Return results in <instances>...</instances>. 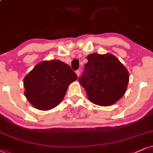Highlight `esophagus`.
Wrapping results in <instances>:
<instances>
[{
    "label": "esophagus",
    "instance_id": "1",
    "mask_svg": "<svg viewBox=\"0 0 153 153\" xmlns=\"http://www.w3.org/2000/svg\"><path fill=\"white\" fill-rule=\"evenodd\" d=\"M76 74L77 76H79V75H80V71H79V70H76Z\"/></svg>",
    "mask_w": 153,
    "mask_h": 153
}]
</instances>
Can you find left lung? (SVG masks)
Masks as SVG:
<instances>
[{"label": "left lung", "instance_id": "1", "mask_svg": "<svg viewBox=\"0 0 153 153\" xmlns=\"http://www.w3.org/2000/svg\"><path fill=\"white\" fill-rule=\"evenodd\" d=\"M79 79L88 99L94 104L108 106L126 93L129 81L126 68L111 54H90Z\"/></svg>", "mask_w": 153, "mask_h": 153}]
</instances>
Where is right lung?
<instances>
[{"label":"right lung","instance_id":"right-lung-1","mask_svg":"<svg viewBox=\"0 0 153 153\" xmlns=\"http://www.w3.org/2000/svg\"><path fill=\"white\" fill-rule=\"evenodd\" d=\"M76 79L74 71L63 62L43 61L25 77V96L35 108L50 110L61 102L68 86Z\"/></svg>","mask_w":153,"mask_h":153}]
</instances>
